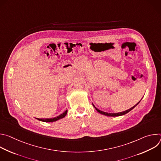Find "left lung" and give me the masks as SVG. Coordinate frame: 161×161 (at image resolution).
Masks as SVG:
<instances>
[{"instance_id": "1", "label": "left lung", "mask_w": 161, "mask_h": 161, "mask_svg": "<svg viewBox=\"0 0 161 161\" xmlns=\"http://www.w3.org/2000/svg\"><path fill=\"white\" fill-rule=\"evenodd\" d=\"M142 100V99H141ZM141 101H140L138 103H137L136 105H134L133 107H132V108H130V109H127V110H126V111H122V112H120V113H106V112H104V111H101V110H99V109H97L93 104V106H94V107L96 108V109L99 113H101V114H104V115H106V116H108V117H118V116H121V115H124V114H126V113H127L128 112H129L130 111H131L133 108H134L137 104H138L139 103H140V102Z\"/></svg>"}]
</instances>
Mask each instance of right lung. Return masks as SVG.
<instances>
[{"label": "right lung", "instance_id": "right-lung-1", "mask_svg": "<svg viewBox=\"0 0 161 161\" xmlns=\"http://www.w3.org/2000/svg\"><path fill=\"white\" fill-rule=\"evenodd\" d=\"M67 110H66L65 111H64L63 113L60 114V115L57 116V117L55 118H52V119H37L38 120L42 121V122H55L58 120H60L64 117H65V116L67 114Z\"/></svg>", "mask_w": 161, "mask_h": 161}]
</instances>
